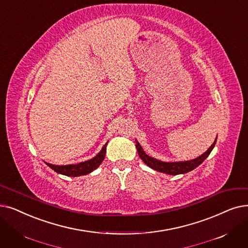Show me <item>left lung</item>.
Listing matches in <instances>:
<instances>
[{
	"mask_svg": "<svg viewBox=\"0 0 248 248\" xmlns=\"http://www.w3.org/2000/svg\"><path fill=\"white\" fill-rule=\"evenodd\" d=\"M216 142H217V137H216V139H215V141L211 145V147L201 156L192 159V160L177 161V162H164V161H161V160L155 159L153 157H150L149 155H147L145 153V151L143 150L142 146L140 145V143L137 141V140H136V148H137L140 158H141L143 160V162L150 168L157 170L159 172H162V173L169 174V175H177V174L187 173V172L193 170L199 165H201L203 162V160L210 155Z\"/></svg>",
	"mask_w": 248,
	"mask_h": 248,
	"instance_id": "1",
	"label": "left lung"
}]
</instances>
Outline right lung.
I'll list each match as a JSON object with an SVG mask.
<instances>
[{
	"instance_id": "obj_1",
	"label": "right lung",
	"mask_w": 248,
	"mask_h": 248,
	"mask_svg": "<svg viewBox=\"0 0 248 248\" xmlns=\"http://www.w3.org/2000/svg\"><path fill=\"white\" fill-rule=\"evenodd\" d=\"M107 143L102 147L100 152L97 155L90 160L84 161V162H81L78 164H69V165H52V164L46 163V164L48 167H50L53 171H56L57 173L66 175V176L77 177V176H81V175L89 174L93 170L98 168L99 165L102 163V161L104 160V157L106 154Z\"/></svg>"
}]
</instances>
